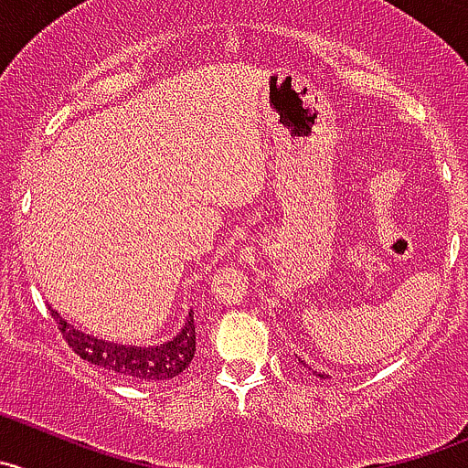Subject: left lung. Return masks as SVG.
Here are the masks:
<instances>
[{
    "label": "left lung",
    "instance_id": "left-lung-1",
    "mask_svg": "<svg viewBox=\"0 0 468 468\" xmlns=\"http://www.w3.org/2000/svg\"><path fill=\"white\" fill-rule=\"evenodd\" d=\"M298 363H303V360H298ZM305 365V363H303ZM319 377H322V379H326V375H322V372H319Z\"/></svg>",
    "mask_w": 468,
    "mask_h": 468
}]
</instances>
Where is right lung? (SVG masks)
I'll list each match as a JSON object with an SVG mask.
<instances>
[{
	"label": "right lung",
	"mask_w": 468,
	"mask_h": 468,
	"mask_svg": "<svg viewBox=\"0 0 468 468\" xmlns=\"http://www.w3.org/2000/svg\"><path fill=\"white\" fill-rule=\"evenodd\" d=\"M50 313L64 340L69 342V346L80 358L89 360L98 367H105L110 372H117L123 379L167 381L172 377L181 375L195 356L193 310L186 317L184 328L170 342H163V345L155 346L119 345V342L101 340V337H93L89 333H82L80 328L70 326L57 310H50Z\"/></svg>",
	"instance_id": "obj_1"
}]
</instances>
